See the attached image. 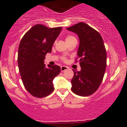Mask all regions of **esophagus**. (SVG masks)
Masks as SVG:
<instances>
[{"label": "esophagus", "instance_id": "obj_1", "mask_svg": "<svg viewBox=\"0 0 127 127\" xmlns=\"http://www.w3.org/2000/svg\"><path fill=\"white\" fill-rule=\"evenodd\" d=\"M68 69V67L65 66H62L61 67V72H64V71L67 70V69Z\"/></svg>", "mask_w": 127, "mask_h": 127}]
</instances>
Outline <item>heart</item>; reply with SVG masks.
<instances>
[{
    "label": "heart",
    "instance_id": "obj_1",
    "mask_svg": "<svg viewBox=\"0 0 127 127\" xmlns=\"http://www.w3.org/2000/svg\"><path fill=\"white\" fill-rule=\"evenodd\" d=\"M75 39H76L75 37H74V36L72 35H68L65 37V41L66 43L70 42V41L73 40H75ZM62 61H64V62L66 61V58L65 57H63V58H62Z\"/></svg>",
    "mask_w": 127,
    "mask_h": 127
}]
</instances>
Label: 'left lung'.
I'll return each instance as SVG.
<instances>
[{
    "mask_svg": "<svg viewBox=\"0 0 127 127\" xmlns=\"http://www.w3.org/2000/svg\"><path fill=\"white\" fill-rule=\"evenodd\" d=\"M67 29L76 33L80 40L76 60L79 58L81 70H73L71 90L79 96H89L98 89L106 67V50L103 39L98 31L84 22Z\"/></svg>",
    "mask_w": 127,
    "mask_h": 127,
    "instance_id": "obj_1",
    "label": "left lung"
}]
</instances>
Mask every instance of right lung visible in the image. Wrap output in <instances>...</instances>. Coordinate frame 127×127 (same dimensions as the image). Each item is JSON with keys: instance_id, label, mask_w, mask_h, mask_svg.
I'll return each instance as SVG.
<instances>
[{"instance_id": "right-lung-1", "label": "right lung", "mask_w": 127, "mask_h": 127, "mask_svg": "<svg viewBox=\"0 0 127 127\" xmlns=\"http://www.w3.org/2000/svg\"><path fill=\"white\" fill-rule=\"evenodd\" d=\"M62 27L50 28L37 24L22 37L18 52V65L26 90L33 96L46 97L54 90L53 80L61 72L58 65L46 66L47 53H50Z\"/></svg>"}]
</instances>
